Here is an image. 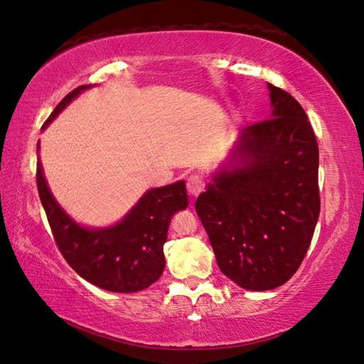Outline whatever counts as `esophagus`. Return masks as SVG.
Returning a JSON list of instances; mask_svg holds the SVG:
<instances>
[{"mask_svg":"<svg viewBox=\"0 0 364 364\" xmlns=\"http://www.w3.org/2000/svg\"><path fill=\"white\" fill-rule=\"evenodd\" d=\"M187 190L191 196H198L204 190V182L198 174L190 176L187 179Z\"/></svg>","mask_w":364,"mask_h":364,"instance_id":"1","label":"esophagus"}]
</instances>
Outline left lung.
I'll list each match as a JSON object with an SVG mask.
<instances>
[{
	"instance_id": "obj_1",
	"label": "left lung",
	"mask_w": 364,
	"mask_h": 364,
	"mask_svg": "<svg viewBox=\"0 0 364 364\" xmlns=\"http://www.w3.org/2000/svg\"><path fill=\"white\" fill-rule=\"evenodd\" d=\"M267 90L271 115L241 129L195 204L220 271L252 291L277 289L298 271L320 214L312 125L290 93Z\"/></svg>"
}]
</instances>
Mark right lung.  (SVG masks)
Masks as SVG:
<instances>
[{
	"instance_id": "right-lung-1",
	"label": "right lung",
	"mask_w": 364,
	"mask_h": 364,
	"mask_svg": "<svg viewBox=\"0 0 364 364\" xmlns=\"http://www.w3.org/2000/svg\"><path fill=\"white\" fill-rule=\"evenodd\" d=\"M90 87L80 85L68 93L46 120L43 129ZM36 181L55 242L68 264L82 279L115 293L141 291L160 279L166 264L163 245L169 222L177 210L188 205L183 181L146 191L119 223L106 228H87L66 214L50 193L39 159Z\"/></svg>"
}]
</instances>
